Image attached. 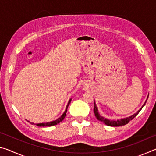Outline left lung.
Wrapping results in <instances>:
<instances>
[{
  "mask_svg": "<svg viewBox=\"0 0 156 156\" xmlns=\"http://www.w3.org/2000/svg\"><path fill=\"white\" fill-rule=\"evenodd\" d=\"M148 97H149V95L147 96V100H145L144 103L142 105V107L140 108V109H139L138 112L136 113H134V114L131 115V116H129V117H126V118H121L120 120H109V119H107V118H104L103 116H102L101 115H100V113L98 112V107L96 106V102H95V100H94V114L95 116H96V118L98 120L101 121V122H103L104 124H105L106 125L108 126H123V125H125L126 124L129 123V122L130 120H131L132 119H133L134 118L136 117V116L138 114V113L140 112L141 109L143 108V107L145 105L147 102V100Z\"/></svg>",
  "mask_w": 156,
  "mask_h": 156,
  "instance_id": "8db88e82",
  "label": "left lung"
}]
</instances>
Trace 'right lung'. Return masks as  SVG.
Masks as SVG:
<instances>
[{
    "mask_svg": "<svg viewBox=\"0 0 156 156\" xmlns=\"http://www.w3.org/2000/svg\"><path fill=\"white\" fill-rule=\"evenodd\" d=\"M71 101H72V98H71L69 100L68 103L67 105V107H66V109L65 110L64 113H62V115L60 116V118H58L56 120H54V121H51V122H43V123H37V124H34V122H31L32 125H36L37 126H54V125H56L57 124L60 123L61 121H62L64 120V118H65L66 116V113H67V108L69 107V105Z\"/></svg>",
    "mask_w": 156,
    "mask_h": 156,
    "instance_id": "obj_1",
    "label": "right lung"
}]
</instances>
